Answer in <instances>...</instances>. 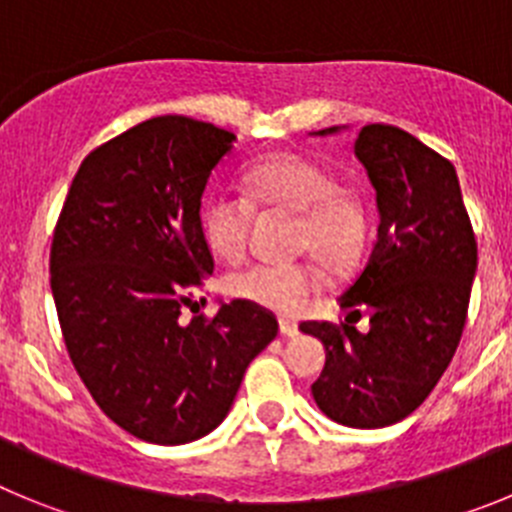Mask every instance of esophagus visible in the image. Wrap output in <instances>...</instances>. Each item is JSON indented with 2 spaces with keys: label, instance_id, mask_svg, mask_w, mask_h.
<instances>
[{
  "label": "esophagus",
  "instance_id": "esophagus-1",
  "mask_svg": "<svg viewBox=\"0 0 512 512\" xmlns=\"http://www.w3.org/2000/svg\"><path fill=\"white\" fill-rule=\"evenodd\" d=\"M279 333H282L284 338H297L300 336V328H297L295 323H289V320H282V323H279Z\"/></svg>",
  "mask_w": 512,
  "mask_h": 512
}]
</instances>
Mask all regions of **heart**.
<instances>
[{
	"mask_svg": "<svg viewBox=\"0 0 512 512\" xmlns=\"http://www.w3.org/2000/svg\"><path fill=\"white\" fill-rule=\"evenodd\" d=\"M241 194L228 187L207 192L200 207V230L212 256L238 261L246 251L251 207L300 215L297 243L323 264L341 269L364 248V202L341 189L325 166L297 153H279L248 166ZM325 289L323 271L307 264H253L225 279V292L282 318H297Z\"/></svg>",
	"mask_w": 512,
	"mask_h": 512,
	"instance_id": "b5f03b06",
	"label": "heart"
}]
</instances>
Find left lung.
<instances>
[{
    "label": "left lung",
    "mask_w": 512,
    "mask_h": 512,
    "mask_svg": "<svg viewBox=\"0 0 512 512\" xmlns=\"http://www.w3.org/2000/svg\"><path fill=\"white\" fill-rule=\"evenodd\" d=\"M354 153L377 192V241L338 300L346 323H302L300 330L325 346L323 372L312 384L318 408L348 428H384L420 408L454 359L477 241L451 161L392 125H364ZM361 309L370 315L366 334L347 325Z\"/></svg>",
    "instance_id": "left-lung-1"
}]
</instances>
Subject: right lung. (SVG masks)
Returning <instances> with one entry per match:
<instances>
[{
  "instance_id": "add662e5",
  "label": "right lung",
  "mask_w": 512,
  "mask_h": 512,
  "mask_svg": "<svg viewBox=\"0 0 512 512\" xmlns=\"http://www.w3.org/2000/svg\"><path fill=\"white\" fill-rule=\"evenodd\" d=\"M235 135L164 115L81 161L51 248V292L74 369L102 413L161 446L223 423L248 364L279 333L271 312L233 300L184 323L215 261L200 230L207 179Z\"/></svg>"
}]
</instances>
